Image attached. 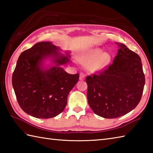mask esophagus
Segmentation results:
<instances>
[{
	"mask_svg": "<svg viewBox=\"0 0 153 153\" xmlns=\"http://www.w3.org/2000/svg\"><path fill=\"white\" fill-rule=\"evenodd\" d=\"M85 79V74H83V73H80L79 74V79L80 80H84Z\"/></svg>",
	"mask_w": 153,
	"mask_h": 153,
	"instance_id": "1",
	"label": "esophagus"
}]
</instances>
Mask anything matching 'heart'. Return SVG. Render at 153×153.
Here are the masks:
<instances>
[{"instance_id": "b5f03b06", "label": "heart", "mask_w": 153, "mask_h": 153, "mask_svg": "<svg viewBox=\"0 0 153 153\" xmlns=\"http://www.w3.org/2000/svg\"><path fill=\"white\" fill-rule=\"evenodd\" d=\"M78 59L80 62L87 65V69L91 72H99L108 66L110 61L108 53H102L99 48H93L83 51Z\"/></svg>"}]
</instances>
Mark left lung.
Segmentation results:
<instances>
[{
  "mask_svg": "<svg viewBox=\"0 0 153 153\" xmlns=\"http://www.w3.org/2000/svg\"><path fill=\"white\" fill-rule=\"evenodd\" d=\"M118 54L108 68L87 76V100L95 114L115 118L131 112L140 102L145 83L141 58L116 43Z\"/></svg>",
  "mask_w": 153,
  "mask_h": 153,
  "instance_id": "left-lung-1",
  "label": "left lung"
}]
</instances>
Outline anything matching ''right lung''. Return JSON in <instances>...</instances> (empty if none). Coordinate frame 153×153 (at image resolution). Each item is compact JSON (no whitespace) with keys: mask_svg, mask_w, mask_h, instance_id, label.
<instances>
[{"mask_svg":"<svg viewBox=\"0 0 153 153\" xmlns=\"http://www.w3.org/2000/svg\"><path fill=\"white\" fill-rule=\"evenodd\" d=\"M52 42H39L19 55L12 75V86L19 106L37 118H51L63 111L68 96L79 80L62 66L70 62L68 51L60 52ZM50 60L51 64L45 62Z\"/></svg>","mask_w":153,"mask_h":153,"instance_id":"1","label":"right lung"}]
</instances>
